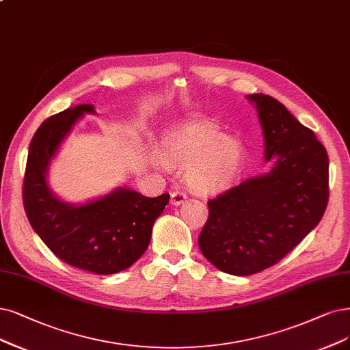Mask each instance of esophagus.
<instances>
[{"label":"esophagus","instance_id":"34e87169","mask_svg":"<svg viewBox=\"0 0 350 350\" xmlns=\"http://www.w3.org/2000/svg\"><path fill=\"white\" fill-rule=\"evenodd\" d=\"M186 200H187V195H186L185 191L176 190V191H173V193H172V200H170V203H172L173 206H180V204H183Z\"/></svg>","mask_w":350,"mask_h":350}]
</instances>
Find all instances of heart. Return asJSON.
I'll use <instances>...</instances> for the list:
<instances>
[{
    "instance_id": "1",
    "label": "heart",
    "mask_w": 350,
    "mask_h": 350,
    "mask_svg": "<svg viewBox=\"0 0 350 350\" xmlns=\"http://www.w3.org/2000/svg\"><path fill=\"white\" fill-rule=\"evenodd\" d=\"M165 154L173 161L187 164V183L200 193L228 187L243 160L239 142L228 139L211 122H187L174 128L165 138ZM157 163L167 168L164 159H159Z\"/></svg>"
}]
</instances>
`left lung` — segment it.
Returning a JSON list of instances; mask_svg holds the SVG:
<instances>
[{
  "label": "left lung",
  "instance_id": "8db88e82",
  "mask_svg": "<svg viewBox=\"0 0 350 350\" xmlns=\"http://www.w3.org/2000/svg\"><path fill=\"white\" fill-rule=\"evenodd\" d=\"M247 98L256 107L273 168L209 200L198 241L206 260L232 275L281 261L319 225L329 200V157L314 133L275 98Z\"/></svg>",
  "mask_w": 350,
  "mask_h": 350
}]
</instances>
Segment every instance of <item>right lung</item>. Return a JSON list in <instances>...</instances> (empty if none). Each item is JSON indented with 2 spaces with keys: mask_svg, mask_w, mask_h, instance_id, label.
Instances as JSON below:
<instances>
[{
  "mask_svg": "<svg viewBox=\"0 0 350 350\" xmlns=\"http://www.w3.org/2000/svg\"><path fill=\"white\" fill-rule=\"evenodd\" d=\"M83 113H95L89 103L47 118L29 148L23 202L31 228L62 261L99 275L131 267L146 252L152 225L170 195L147 198L118 187L83 204L60 200L47 185V170L62 141Z\"/></svg>",
  "mask_w": 350,
  "mask_h": 350,
  "instance_id": "add662e5",
  "label": "right lung"
}]
</instances>
